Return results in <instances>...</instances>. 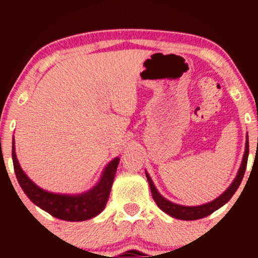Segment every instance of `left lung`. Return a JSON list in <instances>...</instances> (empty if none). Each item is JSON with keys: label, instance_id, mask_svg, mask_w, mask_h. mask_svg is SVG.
Instances as JSON below:
<instances>
[{"label": "left lung", "instance_id": "1", "mask_svg": "<svg viewBox=\"0 0 258 258\" xmlns=\"http://www.w3.org/2000/svg\"><path fill=\"white\" fill-rule=\"evenodd\" d=\"M247 156H248V136H246L245 153H244V156H242L240 168H239L238 173H236L235 178H234L232 184L228 186L226 190H224L220 197L216 198L215 200L210 201V203L203 204V205H198V206L178 205V204H174L172 201L165 199V198L159 193L156 186L154 185L152 178H150V176L146 171V176H147L148 182H149L153 199L155 200L156 205H158L162 211L166 212L167 215H170L171 217L173 218H178V220H183V221H195V220H200V218L206 217V216L211 215L212 212L216 211V210H218L220 207L223 206L224 204H227L228 201L230 200V198L233 197L234 193L236 191V189L239 188V185H240L242 180V177H244L245 170H246Z\"/></svg>", "mask_w": 258, "mask_h": 258}]
</instances>
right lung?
<instances>
[{"label": "right lung", "instance_id": "add662e5", "mask_svg": "<svg viewBox=\"0 0 258 258\" xmlns=\"http://www.w3.org/2000/svg\"><path fill=\"white\" fill-rule=\"evenodd\" d=\"M12 159H13L17 179L26 197L35 205L42 209L43 211L48 212L53 217L70 222L91 220L104 210L106 201L109 199V194H110L115 173H116L117 165L120 162L119 156L112 159L103 170L98 183L90 190L80 194H58L40 188L26 176L17 159L14 138L12 143Z\"/></svg>", "mask_w": 258, "mask_h": 258}]
</instances>
